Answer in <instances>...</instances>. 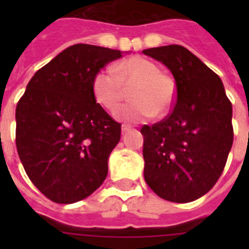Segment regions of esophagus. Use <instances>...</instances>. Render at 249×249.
<instances>
[{"label":"esophagus","mask_w":249,"mask_h":249,"mask_svg":"<svg viewBox=\"0 0 249 249\" xmlns=\"http://www.w3.org/2000/svg\"><path fill=\"white\" fill-rule=\"evenodd\" d=\"M130 129H132V126H130V125H123V126H121V130H123V133L129 132Z\"/></svg>","instance_id":"34e87169"}]
</instances>
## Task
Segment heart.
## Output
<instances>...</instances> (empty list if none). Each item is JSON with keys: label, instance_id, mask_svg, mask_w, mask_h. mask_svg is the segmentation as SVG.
I'll return each mask as SVG.
<instances>
[{"label": "heart", "instance_id": "b5f03b06", "mask_svg": "<svg viewBox=\"0 0 249 249\" xmlns=\"http://www.w3.org/2000/svg\"><path fill=\"white\" fill-rule=\"evenodd\" d=\"M133 102L117 112L123 120H147L154 115L166 116L177 101V85L172 76L163 73L152 60L132 56L105 68L93 77V94L97 102L111 112L116 111L126 97V88H132Z\"/></svg>", "mask_w": 249, "mask_h": 249}]
</instances>
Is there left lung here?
Instances as JSON below:
<instances>
[{"label": "left lung", "mask_w": 249, "mask_h": 249, "mask_svg": "<svg viewBox=\"0 0 249 249\" xmlns=\"http://www.w3.org/2000/svg\"><path fill=\"white\" fill-rule=\"evenodd\" d=\"M173 73L177 101L166 117L143 125L144 179L165 200L189 203L216 185L234 140L231 102L222 81L179 45L143 50Z\"/></svg>", "instance_id": "obj_1"}]
</instances>
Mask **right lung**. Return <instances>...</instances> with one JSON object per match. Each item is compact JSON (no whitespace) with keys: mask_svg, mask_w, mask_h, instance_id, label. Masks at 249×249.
Instances as JSON below:
<instances>
[{"mask_svg":"<svg viewBox=\"0 0 249 249\" xmlns=\"http://www.w3.org/2000/svg\"><path fill=\"white\" fill-rule=\"evenodd\" d=\"M121 52L77 44L35 73L18 102L15 142L32 183L54 203L95 191L108 173L121 124L97 103L93 77Z\"/></svg>","mask_w":249,"mask_h":249,"instance_id":"1","label":"right lung"}]
</instances>
